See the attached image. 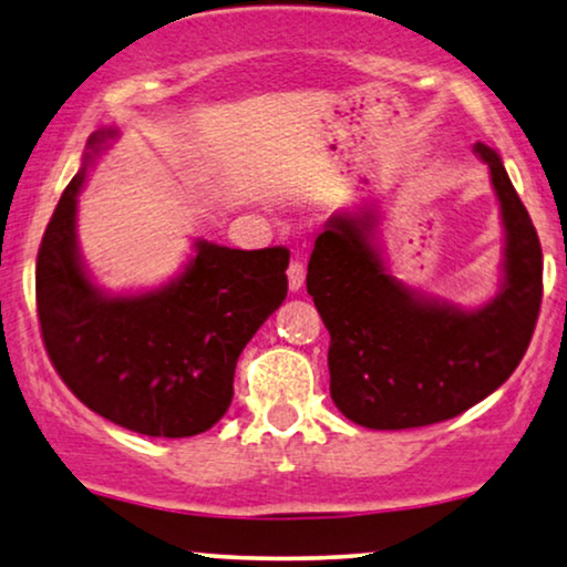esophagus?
<instances>
[{
  "instance_id": "obj_1",
  "label": "esophagus",
  "mask_w": 567,
  "mask_h": 567,
  "mask_svg": "<svg viewBox=\"0 0 567 567\" xmlns=\"http://www.w3.org/2000/svg\"><path fill=\"white\" fill-rule=\"evenodd\" d=\"M286 274H289V289L291 291H299L301 286H305V262H301L299 258H293L289 262V270H286Z\"/></svg>"
}]
</instances>
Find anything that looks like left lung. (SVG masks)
I'll return each mask as SVG.
<instances>
[{
    "label": "left lung",
    "instance_id": "1",
    "mask_svg": "<svg viewBox=\"0 0 567 567\" xmlns=\"http://www.w3.org/2000/svg\"><path fill=\"white\" fill-rule=\"evenodd\" d=\"M491 167L506 227L498 297L480 309L425 299L390 276L369 245L374 214H336L315 239L307 291L330 332V398L348 421L377 431L449 421L477 405L524 359L542 305V247L506 167Z\"/></svg>",
    "mask_w": 567,
    "mask_h": 567
}]
</instances>
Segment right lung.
Wrapping results in <instances>:
<instances>
[{
    "label": "right lung",
    "mask_w": 567,
    "mask_h": 567,
    "mask_svg": "<svg viewBox=\"0 0 567 567\" xmlns=\"http://www.w3.org/2000/svg\"><path fill=\"white\" fill-rule=\"evenodd\" d=\"M115 131H95L61 193L35 262L45 353L74 398L121 429L185 439L229 410L243 348L289 291V250H231L206 239L181 278L136 297H107L76 250V196Z\"/></svg>",
    "instance_id": "obj_1"
}]
</instances>
